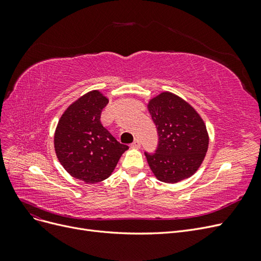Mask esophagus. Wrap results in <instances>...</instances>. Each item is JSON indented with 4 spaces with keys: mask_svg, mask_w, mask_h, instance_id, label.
<instances>
[{
    "mask_svg": "<svg viewBox=\"0 0 261 261\" xmlns=\"http://www.w3.org/2000/svg\"><path fill=\"white\" fill-rule=\"evenodd\" d=\"M130 147L133 148V149H138V148H140V141H139V139H135L132 143V145H130Z\"/></svg>",
    "mask_w": 261,
    "mask_h": 261,
    "instance_id": "34e87169",
    "label": "esophagus"
}]
</instances>
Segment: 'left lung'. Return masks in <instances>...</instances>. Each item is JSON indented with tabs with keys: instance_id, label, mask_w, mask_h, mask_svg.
Listing matches in <instances>:
<instances>
[{
	"instance_id": "left-lung-1",
	"label": "left lung",
	"mask_w": 261,
	"mask_h": 261,
	"mask_svg": "<svg viewBox=\"0 0 261 261\" xmlns=\"http://www.w3.org/2000/svg\"><path fill=\"white\" fill-rule=\"evenodd\" d=\"M148 111L159 136L155 152H145L154 176L171 184L191 177L201 165L209 145L201 116L185 100L169 91L150 100Z\"/></svg>"
}]
</instances>
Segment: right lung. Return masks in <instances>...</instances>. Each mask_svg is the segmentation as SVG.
I'll list each match as a JSON object with an SVG mask.
<instances>
[{
	"label": "right lung",
	"mask_w": 261,
	"mask_h": 261,
	"mask_svg": "<svg viewBox=\"0 0 261 261\" xmlns=\"http://www.w3.org/2000/svg\"><path fill=\"white\" fill-rule=\"evenodd\" d=\"M108 103L99 90L87 92L65 110L55 129L54 149L60 163L85 183L108 178L128 149L101 124V112Z\"/></svg>",
	"instance_id": "add662e5"
}]
</instances>
